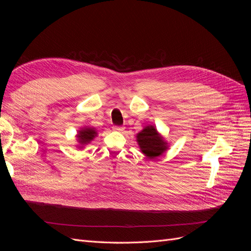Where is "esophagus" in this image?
Listing matches in <instances>:
<instances>
[{
  "label": "esophagus",
  "mask_w": 251,
  "mask_h": 251,
  "mask_svg": "<svg viewBox=\"0 0 251 251\" xmlns=\"http://www.w3.org/2000/svg\"><path fill=\"white\" fill-rule=\"evenodd\" d=\"M113 130L114 131H117V132H123L125 130V127L123 126H113Z\"/></svg>",
  "instance_id": "esophagus-1"
}]
</instances>
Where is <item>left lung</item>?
I'll use <instances>...</instances> for the list:
<instances>
[{
	"label": "left lung",
	"instance_id": "1",
	"mask_svg": "<svg viewBox=\"0 0 251 251\" xmlns=\"http://www.w3.org/2000/svg\"><path fill=\"white\" fill-rule=\"evenodd\" d=\"M137 141L142 153L151 159L160 156L168 149L166 142L153 126L144 127L137 134Z\"/></svg>",
	"mask_w": 251,
	"mask_h": 251
}]
</instances>
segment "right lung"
<instances>
[{"mask_svg": "<svg viewBox=\"0 0 251 251\" xmlns=\"http://www.w3.org/2000/svg\"><path fill=\"white\" fill-rule=\"evenodd\" d=\"M95 136H96V132H95L94 128L85 127V128H82V130H80L78 132L77 138H78L80 146H83V144H87L91 140H93Z\"/></svg>", "mask_w": 251, "mask_h": 251, "instance_id": "1", "label": "right lung"}]
</instances>
